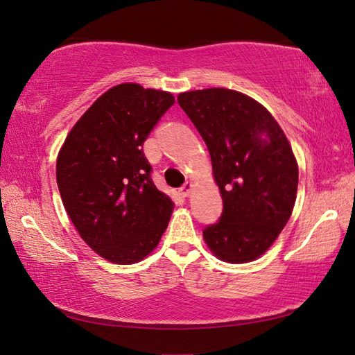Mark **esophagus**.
Returning <instances> with one entry per match:
<instances>
[{"label": "esophagus", "instance_id": "1", "mask_svg": "<svg viewBox=\"0 0 355 355\" xmlns=\"http://www.w3.org/2000/svg\"><path fill=\"white\" fill-rule=\"evenodd\" d=\"M192 189H193V184L191 182H187L182 187H180V195H183V197H189Z\"/></svg>", "mask_w": 355, "mask_h": 355}]
</instances>
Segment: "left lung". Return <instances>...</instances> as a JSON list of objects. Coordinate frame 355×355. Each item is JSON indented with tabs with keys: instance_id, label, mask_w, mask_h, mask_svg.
<instances>
[{
	"instance_id": "left-lung-1",
	"label": "left lung",
	"mask_w": 355,
	"mask_h": 355,
	"mask_svg": "<svg viewBox=\"0 0 355 355\" xmlns=\"http://www.w3.org/2000/svg\"><path fill=\"white\" fill-rule=\"evenodd\" d=\"M206 141L223 198L220 221L202 238L218 259L256 261L273 245L296 202L299 168L282 128L250 96L229 88L178 94Z\"/></svg>"
}]
</instances>
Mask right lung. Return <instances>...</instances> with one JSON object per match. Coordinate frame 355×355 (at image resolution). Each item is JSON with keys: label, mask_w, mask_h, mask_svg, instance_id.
I'll return each instance as SVG.
<instances>
[{"label": "right lung", "mask_w": 355, "mask_h": 355, "mask_svg": "<svg viewBox=\"0 0 355 355\" xmlns=\"http://www.w3.org/2000/svg\"><path fill=\"white\" fill-rule=\"evenodd\" d=\"M175 99L126 82L105 92L67 135L56 160L64 207L80 238L114 263L158 245L173 202L150 180L143 143Z\"/></svg>", "instance_id": "obj_1"}]
</instances>
